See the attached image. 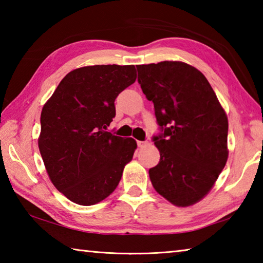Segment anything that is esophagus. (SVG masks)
Here are the masks:
<instances>
[{"mask_svg":"<svg viewBox=\"0 0 263 263\" xmlns=\"http://www.w3.org/2000/svg\"><path fill=\"white\" fill-rule=\"evenodd\" d=\"M137 144H138V147H140V148H142V147H145L146 145L148 144V141H137Z\"/></svg>","mask_w":263,"mask_h":263,"instance_id":"34e87169","label":"esophagus"}]
</instances>
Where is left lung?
Wrapping results in <instances>:
<instances>
[{
  "instance_id": "1",
  "label": "left lung",
  "mask_w": 263,
  "mask_h": 263,
  "mask_svg": "<svg viewBox=\"0 0 263 263\" xmlns=\"http://www.w3.org/2000/svg\"><path fill=\"white\" fill-rule=\"evenodd\" d=\"M137 69L161 128L153 137L160 161L149 169L151 182L174 205H193L208 195L228 161V116L193 66L161 61Z\"/></svg>"
}]
</instances>
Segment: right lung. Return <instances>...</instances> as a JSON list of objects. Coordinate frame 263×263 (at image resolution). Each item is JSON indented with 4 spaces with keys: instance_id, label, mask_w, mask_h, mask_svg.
I'll return each instance as SVG.
<instances>
[{
    "instance_id": "right-lung-1",
    "label": "right lung",
    "mask_w": 263,
    "mask_h": 263,
    "mask_svg": "<svg viewBox=\"0 0 263 263\" xmlns=\"http://www.w3.org/2000/svg\"><path fill=\"white\" fill-rule=\"evenodd\" d=\"M136 79L133 65L77 68L44 104L39 151L53 185L69 201L94 205L117 188L137 142L106 130L116 97Z\"/></svg>"
}]
</instances>
